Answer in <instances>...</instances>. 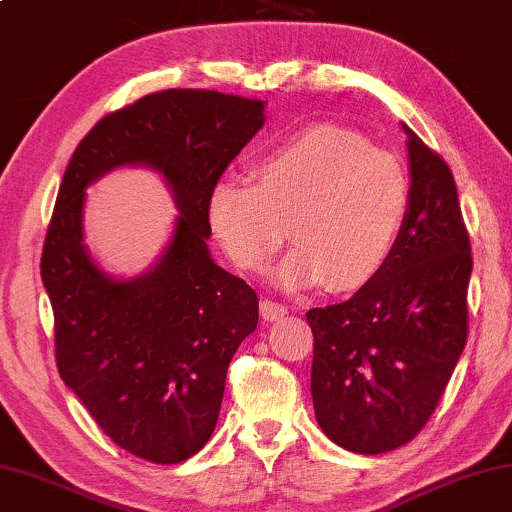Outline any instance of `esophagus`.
Masks as SVG:
<instances>
[{"instance_id": "obj_1", "label": "esophagus", "mask_w": 512, "mask_h": 512, "mask_svg": "<svg viewBox=\"0 0 512 512\" xmlns=\"http://www.w3.org/2000/svg\"><path fill=\"white\" fill-rule=\"evenodd\" d=\"M259 313H262V318L266 322H275V320L284 318L286 306L282 302H275V300H262V304H259Z\"/></svg>"}]
</instances>
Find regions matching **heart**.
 Instances as JSON below:
<instances>
[{
  "label": "heart",
  "mask_w": 512,
  "mask_h": 512,
  "mask_svg": "<svg viewBox=\"0 0 512 512\" xmlns=\"http://www.w3.org/2000/svg\"><path fill=\"white\" fill-rule=\"evenodd\" d=\"M257 183L221 176L206 217L224 253L248 273L266 271L288 237L297 246L277 268L284 288L331 284L353 291L385 271L410 219L405 165L353 129L313 125L255 161Z\"/></svg>",
  "instance_id": "heart-1"
}]
</instances>
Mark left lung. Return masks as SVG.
Returning <instances> with one entry per match:
<instances>
[{
    "label": "left lung",
    "instance_id": "obj_1",
    "mask_svg": "<svg viewBox=\"0 0 512 512\" xmlns=\"http://www.w3.org/2000/svg\"><path fill=\"white\" fill-rule=\"evenodd\" d=\"M405 132L412 206L392 262L349 300L306 313L315 418L358 454L423 430L468 340L472 255L457 183L441 154Z\"/></svg>",
    "mask_w": 512,
    "mask_h": 512
}]
</instances>
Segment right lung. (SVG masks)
<instances>
[{"label":"right lung","mask_w":512,"mask_h":512,"mask_svg":"<svg viewBox=\"0 0 512 512\" xmlns=\"http://www.w3.org/2000/svg\"><path fill=\"white\" fill-rule=\"evenodd\" d=\"M264 125V102L165 89L100 118L62 176L40 273L64 383L118 448L181 463L215 432L226 371L257 329V293L210 259L212 183ZM159 169L182 217L150 274L116 283L81 244L84 188L118 164Z\"/></svg>","instance_id":"add662e5"}]
</instances>
